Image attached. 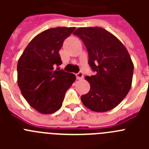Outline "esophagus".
I'll return each mask as SVG.
<instances>
[{"label": "esophagus", "instance_id": "obj_1", "mask_svg": "<svg viewBox=\"0 0 149 149\" xmlns=\"http://www.w3.org/2000/svg\"><path fill=\"white\" fill-rule=\"evenodd\" d=\"M76 77H77V80H82L84 79V73L82 72H80L76 74Z\"/></svg>", "mask_w": 149, "mask_h": 149}]
</instances>
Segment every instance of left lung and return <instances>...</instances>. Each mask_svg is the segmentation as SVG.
Here are the masks:
<instances>
[{
    "instance_id": "left-lung-1",
    "label": "left lung",
    "mask_w": 149,
    "mask_h": 149,
    "mask_svg": "<svg viewBox=\"0 0 149 149\" xmlns=\"http://www.w3.org/2000/svg\"><path fill=\"white\" fill-rule=\"evenodd\" d=\"M89 54V65L95 75L86 76L90 89L81 96L86 107L98 113L115 108L131 87L134 64L119 39L102 27H79L74 32Z\"/></svg>"
}]
</instances>
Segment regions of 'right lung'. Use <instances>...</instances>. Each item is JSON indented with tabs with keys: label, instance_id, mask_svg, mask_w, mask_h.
<instances>
[{
	"label": "right lung",
	"instance_id": "right-lung-1",
	"mask_svg": "<svg viewBox=\"0 0 149 149\" xmlns=\"http://www.w3.org/2000/svg\"><path fill=\"white\" fill-rule=\"evenodd\" d=\"M75 27H59L40 33L27 45L17 65L18 85L27 103L42 114L62 107L65 92L76 80L74 74L54 69L61 65L63 43Z\"/></svg>",
	"mask_w": 149,
	"mask_h": 149
}]
</instances>
